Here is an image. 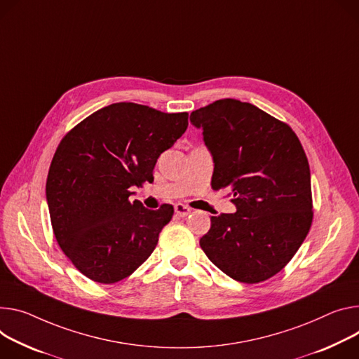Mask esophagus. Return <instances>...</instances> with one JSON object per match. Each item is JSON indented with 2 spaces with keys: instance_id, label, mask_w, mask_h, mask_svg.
Returning <instances> with one entry per match:
<instances>
[{
  "instance_id": "esophagus-1",
  "label": "esophagus",
  "mask_w": 359,
  "mask_h": 359,
  "mask_svg": "<svg viewBox=\"0 0 359 359\" xmlns=\"http://www.w3.org/2000/svg\"><path fill=\"white\" fill-rule=\"evenodd\" d=\"M190 212H191V209L187 208V206H184V205H182V203H177V205L175 206V213H176L177 216H180V217H186L187 215H190Z\"/></svg>"
}]
</instances>
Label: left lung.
I'll use <instances>...</instances> for the list:
<instances>
[{
  "mask_svg": "<svg viewBox=\"0 0 359 359\" xmlns=\"http://www.w3.org/2000/svg\"><path fill=\"white\" fill-rule=\"evenodd\" d=\"M213 158L212 187L229 189L235 213L210 217L201 248L223 273L243 283L276 275L312 223L311 170L292 128L250 103L222 99L194 110Z\"/></svg>",
  "mask_w": 359,
  "mask_h": 359,
  "instance_id": "obj_1",
  "label": "left lung"
}]
</instances>
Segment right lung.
Returning a JSON list of instances; mask_svg holds the SVG:
<instances>
[{
  "label": "right lung",
  "instance_id": "add662e5",
  "mask_svg": "<svg viewBox=\"0 0 359 359\" xmlns=\"http://www.w3.org/2000/svg\"><path fill=\"white\" fill-rule=\"evenodd\" d=\"M187 117L114 103L84 118L58 144L46 184L53 231L91 280L118 282L154 250L173 206L150 210L128 198L132 187L153 182L158 156L186 132Z\"/></svg>",
  "mask_w": 359,
  "mask_h": 359
}]
</instances>
